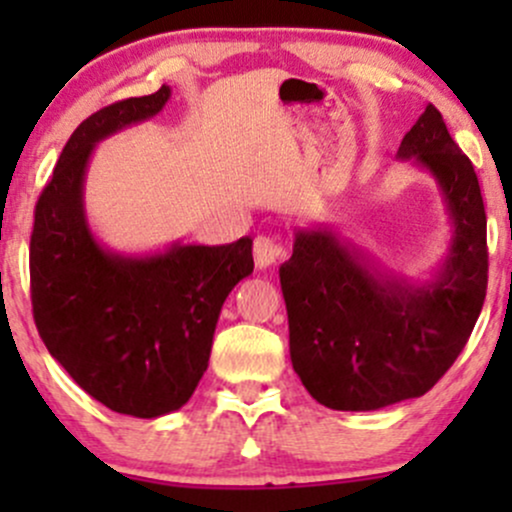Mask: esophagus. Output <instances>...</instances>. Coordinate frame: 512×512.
Here are the masks:
<instances>
[{"label": "esophagus", "instance_id": "1", "mask_svg": "<svg viewBox=\"0 0 512 512\" xmlns=\"http://www.w3.org/2000/svg\"><path fill=\"white\" fill-rule=\"evenodd\" d=\"M252 255H255L257 269H269L272 264H276L281 255H284V250H281V245L276 243L274 238L257 236L255 245H252Z\"/></svg>", "mask_w": 512, "mask_h": 512}]
</instances>
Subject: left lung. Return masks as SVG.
I'll return each instance as SVG.
<instances>
[{"label":"left lung","instance_id":"obj_1","mask_svg":"<svg viewBox=\"0 0 512 512\" xmlns=\"http://www.w3.org/2000/svg\"><path fill=\"white\" fill-rule=\"evenodd\" d=\"M399 161L436 180L450 221L445 260L426 281L387 272L332 228H296L279 267L293 370L337 411L421 397L467 344L486 298V211L472 161L431 103L404 134Z\"/></svg>","mask_w":512,"mask_h":512}]
</instances>
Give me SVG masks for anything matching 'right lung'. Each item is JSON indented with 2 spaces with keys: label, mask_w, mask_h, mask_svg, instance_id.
<instances>
[{
  "label": "right lung",
  "mask_w": 512,
  "mask_h": 512,
  "mask_svg": "<svg viewBox=\"0 0 512 512\" xmlns=\"http://www.w3.org/2000/svg\"><path fill=\"white\" fill-rule=\"evenodd\" d=\"M170 86L127 98L81 122L35 204L33 317L50 356L81 390L117 414L156 419L192 397L209 366L221 305L252 274V238L228 245L173 243L115 252L86 219L84 180L93 149L151 120Z\"/></svg>",
  "instance_id": "obj_1"
}]
</instances>
